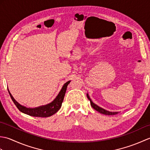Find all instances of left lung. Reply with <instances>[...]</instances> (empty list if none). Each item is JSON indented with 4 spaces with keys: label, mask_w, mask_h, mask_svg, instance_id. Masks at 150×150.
Returning <instances> with one entry per match:
<instances>
[{
    "label": "left lung",
    "mask_w": 150,
    "mask_h": 150,
    "mask_svg": "<svg viewBox=\"0 0 150 150\" xmlns=\"http://www.w3.org/2000/svg\"><path fill=\"white\" fill-rule=\"evenodd\" d=\"M87 97H88V99L90 100V104H91V106H92V108H94L95 110L98 111V112H99V113H103L104 115H116V114L118 113V112H111V111H108L107 110H105L104 109H103V108H100L99 106H98L97 104H94L93 102L91 101L90 97H89L88 94H87Z\"/></svg>",
    "instance_id": "1"
}]
</instances>
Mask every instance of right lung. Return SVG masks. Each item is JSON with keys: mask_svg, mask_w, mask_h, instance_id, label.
Listing matches in <instances>:
<instances>
[{"mask_svg": "<svg viewBox=\"0 0 150 150\" xmlns=\"http://www.w3.org/2000/svg\"><path fill=\"white\" fill-rule=\"evenodd\" d=\"M69 82H70V81L66 82V83L64 84L61 90H60V91L59 92V95H57V97L55 98V99L54 100L52 103H51L47 105H45V106H40L35 108H27L24 106H22V105L18 104L17 102L14 99V98L12 97L11 94L9 93V90H8V92L14 104H15V106H17V108L19 110V111H21V112L33 117H47L52 116L53 114L57 113L60 108V107H61L64 98L67 86H68V85L69 84Z\"/></svg>", "mask_w": 150, "mask_h": 150, "instance_id": "obj_1", "label": "right lung"}]
</instances>
